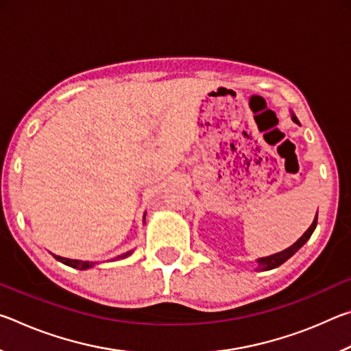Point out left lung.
<instances>
[{
    "instance_id": "1",
    "label": "left lung",
    "mask_w": 351,
    "mask_h": 351,
    "mask_svg": "<svg viewBox=\"0 0 351 351\" xmlns=\"http://www.w3.org/2000/svg\"><path fill=\"white\" fill-rule=\"evenodd\" d=\"M291 119H293V121L297 123V125H300L299 119L295 117V114H294L293 111H291ZM316 226H317V213H316V217H314V221L311 223L310 228L306 229V232H305L304 235H302L300 239L294 243V245H291L289 247H287V249H285V251H282V252L268 255V257L257 258V260H255V261H257V268H255V269H257V271H269V269L278 268V266L283 265L285 261L293 257V255H294L297 251H299V249H300L302 246H304L308 240H310V237L313 235L314 229H316Z\"/></svg>"
}]
</instances>
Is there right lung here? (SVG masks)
I'll use <instances>...</instances> for the list:
<instances>
[{
  "instance_id": "right-lung-1",
  "label": "right lung",
  "mask_w": 351,
  "mask_h": 351,
  "mask_svg": "<svg viewBox=\"0 0 351 351\" xmlns=\"http://www.w3.org/2000/svg\"><path fill=\"white\" fill-rule=\"evenodd\" d=\"M144 221H145V213H144ZM132 252H133V251H128V252L122 254V255H119V257L112 258V260H121V258H127L128 255H132ZM52 255H54L56 260L62 261L63 265L71 266V268H75V269H80V271L90 269V268H93L94 265H97V261H82V260H71V258H64V257H60V255H56V254H52Z\"/></svg>"
}]
</instances>
